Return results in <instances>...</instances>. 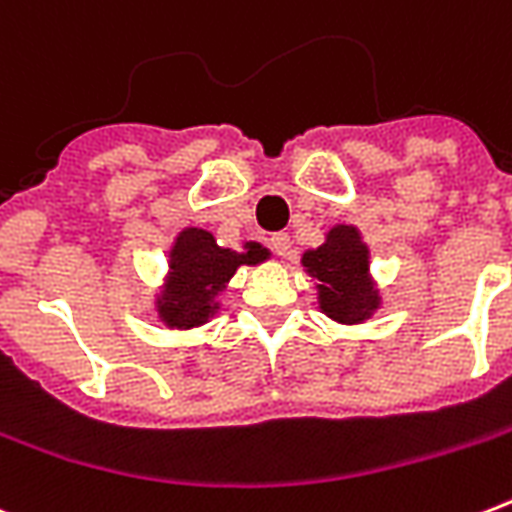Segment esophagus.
<instances>
[{"label": "esophagus", "instance_id": "34e87169", "mask_svg": "<svg viewBox=\"0 0 512 512\" xmlns=\"http://www.w3.org/2000/svg\"><path fill=\"white\" fill-rule=\"evenodd\" d=\"M271 247L273 252L279 257H289L292 255V239H289V233H273L271 236Z\"/></svg>", "mask_w": 512, "mask_h": 512}]
</instances>
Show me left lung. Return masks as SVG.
<instances>
[{"mask_svg":"<svg viewBox=\"0 0 512 512\" xmlns=\"http://www.w3.org/2000/svg\"><path fill=\"white\" fill-rule=\"evenodd\" d=\"M369 244L356 225L337 223L324 236V244L305 249L300 263L316 279V300L324 316L337 324H364L380 311L382 297L369 271Z\"/></svg>","mask_w":512,"mask_h":512,"instance_id":"8db88e82","label":"left lung"}]
</instances>
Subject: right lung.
<instances>
[{"label": "right lung", "mask_w": 512, "mask_h": 512, "mask_svg": "<svg viewBox=\"0 0 512 512\" xmlns=\"http://www.w3.org/2000/svg\"><path fill=\"white\" fill-rule=\"evenodd\" d=\"M271 249L244 241L241 249L220 247L215 236L196 225H185L167 252V276L154 297L156 319L167 329L204 327L220 313V295L241 265H260Z\"/></svg>", "instance_id": "1"}]
</instances>
